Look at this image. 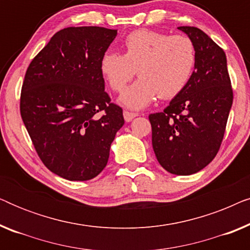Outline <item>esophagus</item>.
Masks as SVG:
<instances>
[{
  "mask_svg": "<svg viewBox=\"0 0 250 250\" xmlns=\"http://www.w3.org/2000/svg\"><path fill=\"white\" fill-rule=\"evenodd\" d=\"M123 115H124V119H125L126 122H131L133 118L138 116V114H135V112L127 111V110H124V112H123Z\"/></svg>",
  "mask_w": 250,
  "mask_h": 250,
  "instance_id": "34e87169",
  "label": "esophagus"
}]
</instances>
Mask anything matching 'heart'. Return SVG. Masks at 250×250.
<instances>
[{"label":"heart","mask_w":250,"mask_h":250,"mask_svg":"<svg viewBox=\"0 0 250 250\" xmlns=\"http://www.w3.org/2000/svg\"><path fill=\"white\" fill-rule=\"evenodd\" d=\"M124 54L107 52L100 70L112 91H124L136 71L140 80L123 93L121 101L131 109H141L159 97L179 95L189 83L197 62L196 46L187 35H168L152 29L129 33L123 43Z\"/></svg>","instance_id":"heart-1"}]
</instances>
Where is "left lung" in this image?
Wrapping results in <instances>:
<instances>
[{
    "label": "left lung",
    "instance_id": "left-lung-1",
    "mask_svg": "<svg viewBox=\"0 0 250 250\" xmlns=\"http://www.w3.org/2000/svg\"><path fill=\"white\" fill-rule=\"evenodd\" d=\"M179 29L196 46V67L186 88L164 111L150 114L149 121L152 148L160 165L175 175H190L217 155L233 91L223 49L197 27Z\"/></svg>",
    "mask_w": 250,
    "mask_h": 250
}]
</instances>
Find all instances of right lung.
<instances>
[{"instance_id": "right-lung-1", "label": "right lung", "mask_w": 250, "mask_h": 250, "mask_svg": "<svg viewBox=\"0 0 250 250\" xmlns=\"http://www.w3.org/2000/svg\"><path fill=\"white\" fill-rule=\"evenodd\" d=\"M116 35L104 27L63 28L27 68L20 115L40 159L66 180L99 175L124 125L123 109L104 91L100 70Z\"/></svg>"}]
</instances>
